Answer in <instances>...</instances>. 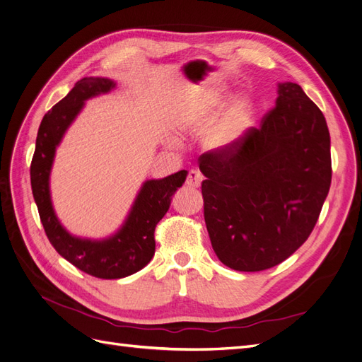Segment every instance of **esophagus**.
<instances>
[{"label":"esophagus","mask_w":362,"mask_h":362,"mask_svg":"<svg viewBox=\"0 0 362 362\" xmlns=\"http://www.w3.org/2000/svg\"><path fill=\"white\" fill-rule=\"evenodd\" d=\"M202 181H204V175H202V172L196 170V169L189 170V173H187V178H185V184H187L189 187H199Z\"/></svg>","instance_id":"34e87169"}]
</instances>
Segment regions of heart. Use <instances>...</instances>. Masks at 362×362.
Masks as SVG:
<instances>
[{"label": "heart", "mask_w": 362, "mask_h": 362, "mask_svg": "<svg viewBox=\"0 0 362 362\" xmlns=\"http://www.w3.org/2000/svg\"><path fill=\"white\" fill-rule=\"evenodd\" d=\"M222 105V96L216 92H206L198 100L184 108L180 115V122L190 133H201L213 124L218 108ZM246 119V107L242 101H235L226 108L217 122L208 131L205 144L210 149H222L231 141Z\"/></svg>", "instance_id": "1"}]
</instances>
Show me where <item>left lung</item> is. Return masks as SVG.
<instances>
[{
  "label": "left lung",
  "mask_w": 362,
  "mask_h": 362,
  "mask_svg": "<svg viewBox=\"0 0 362 362\" xmlns=\"http://www.w3.org/2000/svg\"><path fill=\"white\" fill-rule=\"evenodd\" d=\"M204 217L217 258L238 272L278 266L310 237L331 187V137L296 83L279 84L259 128L199 157Z\"/></svg>",
  "instance_id": "obj_1"
}]
</instances>
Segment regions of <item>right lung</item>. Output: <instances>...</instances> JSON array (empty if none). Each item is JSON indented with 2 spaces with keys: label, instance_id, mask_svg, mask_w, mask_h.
<instances>
[{
  "label": "right lung",
  "instance_id": "obj_1",
  "mask_svg": "<svg viewBox=\"0 0 362 362\" xmlns=\"http://www.w3.org/2000/svg\"><path fill=\"white\" fill-rule=\"evenodd\" d=\"M115 84L107 78H83L43 116L36 149L30 166L31 190L40 222L49 243L76 269L100 279H119L144 269L156 252V226L168 213L172 194L180 189L187 172L180 170L163 180L146 181L125 225L104 242H90L69 235L54 214L49 198V170L56 146L87 98L108 92Z\"/></svg>",
  "mask_w": 362,
  "mask_h": 362
}]
</instances>
